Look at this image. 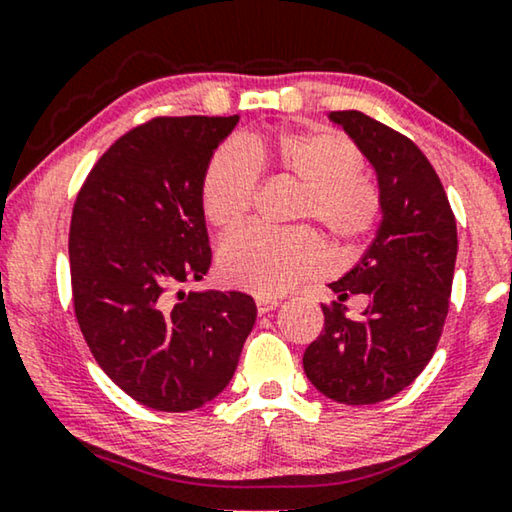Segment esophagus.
Masks as SVG:
<instances>
[{"mask_svg":"<svg viewBox=\"0 0 512 512\" xmlns=\"http://www.w3.org/2000/svg\"><path fill=\"white\" fill-rule=\"evenodd\" d=\"M277 305H279L277 298H265V296H258V298H256V310H258V314H268V312L275 310Z\"/></svg>","mask_w":512,"mask_h":512,"instance_id":"34e87169","label":"esophagus"}]
</instances>
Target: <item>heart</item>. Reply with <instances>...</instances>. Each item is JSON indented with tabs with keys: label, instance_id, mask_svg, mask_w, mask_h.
Returning <instances> with one entry per match:
<instances>
[{
	"label": "heart",
	"instance_id": "b5f03b06",
	"mask_svg": "<svg viewBox=\"0 0 512 512\" xmlns=\"http://www.w3.org/2000/svg\"><path fill=\"white\" fill-rule=\"evenodd\" d=\"M261 174L298 184L291 219L314 221L340 251L359 247L382 216L380 186L363 170L356 144L335 130L307 125L219 146L200 184L205 219L226 233L240 226L254 207ZM324 263V244L307 226H249L219 249L223 279L258 296L289 291L319 275Z\"/></svg>",
	"mask_w": 512,
	"mask_h": 512
}]
</instances>
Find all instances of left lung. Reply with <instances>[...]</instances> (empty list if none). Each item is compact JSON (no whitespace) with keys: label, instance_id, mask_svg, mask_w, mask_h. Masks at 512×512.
Masks as SVG:
<instances>
[{"label":"left lung","instance_id":"1","mask_svg":"<svg viewBox=\"0 0 512 512\" xmlns=\"http://www.w3.org/2000/svg\"><path fill=\"white\" fill-rule=\"evenodd\" d=\"M377 172L382 226L366 254L331 284L324 331L305 349L307 380L347 405L396 396L426 368L443 333L457 261V221L429 158L401 132L361 111H331ZM363 295L361 320L344 300Z\"/></svg>","mask_w":512,"mask_h":512}]
</instances>
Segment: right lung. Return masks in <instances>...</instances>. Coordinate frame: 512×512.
Listing matches in <instances>:
<instances>
[{
    "label": "right lung",
    "instance_id": "1",
    "mask_svg": "<svg viewBox=\"0 0 512 512\" xmlns=\"http://www.w3.org/2000/svg\"><path fill=\"white\" fill-rule=\"evenodd\" d=\"M237 121L151 118L102 153L76 195V321L104 373L146 408L186 412L219 396L254 328L247 293L181 291L212 263L200 184Z\"/></svg>",
    "mask_w": 512,
    "mask_h": 512
}]
</instances>
